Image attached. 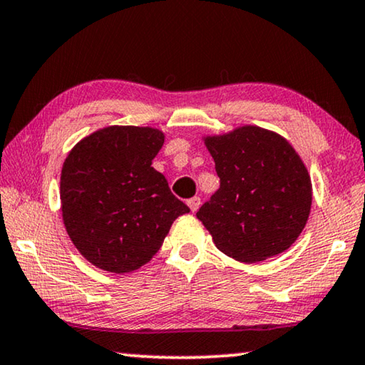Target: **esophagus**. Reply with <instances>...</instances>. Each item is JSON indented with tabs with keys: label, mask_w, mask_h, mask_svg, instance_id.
Listing matches in <instances>:
<instances>
[{
	"label": "esophagus",
	"mask_w": 365,
	"mask_h": 365,
	"mask_svg": "<svg viewBox=\"0 0 365 365\" xmlns=\"http://www.w3.org/2000/svg\"><path fill=\"white\" fill-rule=\"evenodd\" d=\"M187 205H189V209H191V212H195L200 205V197H197V195H195V197H191L187 200Z\"/></svg>",
	"instance_id": "obj_1"
}]
</instances>
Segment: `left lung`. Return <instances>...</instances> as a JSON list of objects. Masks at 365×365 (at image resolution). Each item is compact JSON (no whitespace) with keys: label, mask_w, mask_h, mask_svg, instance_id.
Masks as SVG:
<instances>
[{"label":"left lung","mask_w":365,"mask_h":365,"mask_svg":"<svg viewBox=\"0 0 365 365\" xmlns=\"http://www.w3.org/2000/svg\"><path fill=\"white\" fill-rule=\"evenodd\" d=\"M220 187L197 210L215 247L257 263L294 244L311 212L313 186L294 148L274 131L245 125L205 136Z\"/></svg>","instance_id":"1"}]
</instances>
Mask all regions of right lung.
Segmentation results:
<instances>
[{"instance_id": "right-lung-1", "label": "right lung", "mask_w": 365, "mask_h": 365, "mask_svg": "<svg viewBox=\"0 0 365 365\" xmlns=\"http://www.w3.org/2000/svg\"><path fill=\"white\" fill-rule=\"evenodd\" d=\"M165 133L151 126H107L78 141L61 173L66 230L83 258L112 273L138 270L156 255L173 222L189 207L151 166Z\"/></svg>"}]
</instances>
